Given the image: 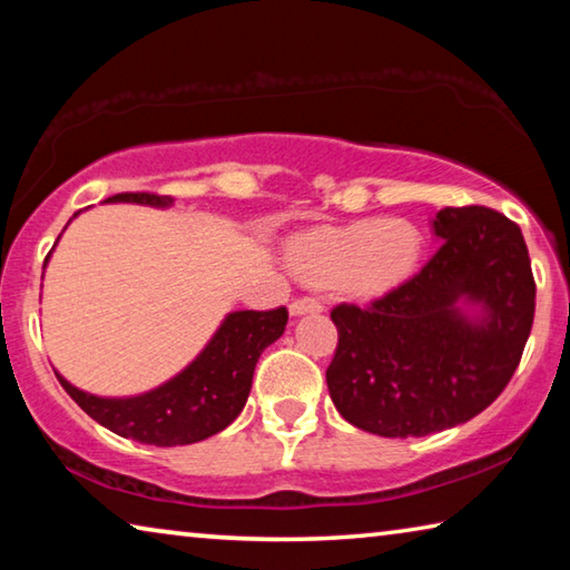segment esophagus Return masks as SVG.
Here are the masks:
<instances>
[{
  "mask_svg": "<svg viewBox=\"0 0 570 570\" xmlns=\"http://www.w3.org/2000/svg\"><path fill=\"white\" fill-rule=\"evenodd\" d=\"M288 312H292L294 316L308 314V312H322V302L316 296H298V298H294L292 306H288Z\"/></svg>",
  "mask_w": 570,
  "mask_h": 570,
  "instance_id": "1",
  "label": "esophagus"
}]
</instances>
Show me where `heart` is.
<instances>
[{"instance_id": "heart-1", "label": "heart", "mask_w": 570, "mask_h": 570, "mask_svg": "<svg viewBox=\"0 0 570 570\" xmlns=\"http://www.w3.org/2000/svg\"><path fill=\"white\" fill-rule=\"evenodd\" d=\"M417 258L420 230L400 218L314 228L288 244V264L296 274L350 296L390 292L412 274Z\"/></svg>"}]
</instances>
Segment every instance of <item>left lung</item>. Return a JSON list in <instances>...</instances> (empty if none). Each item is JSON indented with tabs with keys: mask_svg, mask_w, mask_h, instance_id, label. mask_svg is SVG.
<instances>
[{
	"mask_svg": "<svg viewBox=\"0 0 570 570\" xmlns=\"http://www.w3.org/2000/svg\"><path fill=\"white\" fill-rule=\"evenodd\" d=\"M438 248L417 274L366 306L336 304L326 370L334 407L382 438H424L475 417L508 387L535 314L518 224L485 206L442 208ZM480 305L470 321L459 304Z\"/></svg>",
	"mask_w": 570,
	"mask_h": 570,
	"instance_id": "1",
	"label": "left lung"
}]
</instances>
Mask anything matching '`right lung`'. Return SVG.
Instances as JSON below:
<instances>
[{
  "label": "right lung",
  "instance_id": "1",
  "mask_svg": "<svg viewBox=\"0 0 570 570\" xmlns=\"http://www.w3.org/2000/svg\"><path fill=\"white\" fill-rule=\"evenodd\" d=\"M120 200L158 208L173 204L170 196L158 193H118L108 204ZM286 322V306L228 314L206 350L178 377L138 397H95L55 374L65 392L115 435L156 448L190 445L226 430L238 417L248 400L258 356L284 334Z\"/></svg>",
  "mask_w": 570,
  "mask_h": 570
}]
</instances>
